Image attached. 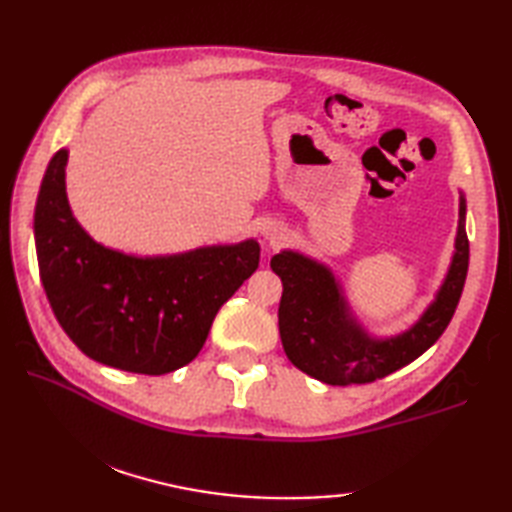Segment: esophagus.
<instances>
[{"instance_id": "34e87169", "label": "esophagus", "mask_w": 512, "mask_h": 512, "mask_svg": "<svg viewBox=\"0 0 512 512\" xmlns=\"http://www.w3.org/2000/svg\"><path fill=\"white\" fill-rule=\"evenodd\" d=\"M264 235H266L268 239H273V242H275V239H281V233L277 231V228H266Z\"/></svg>"}]
</instances>
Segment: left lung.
<instances>
[{
  "label": "left lung",
  "instance_id": "obj_1",
  "mask_svg": "<svg viewBox=\"0 0 512 512\" xmlns=\"http://www.w3.org/2000/svg\"><path fill=\"white\" fill-rule=\"evenodd\" d=\"M464 215L466 204L462 198L453 262L436 301L413 328L391 339H372L363 330L352 317L339 281L323 264L292 250L270 259V268L284 284L279 334L290 363L321 383L345 387L374 383L427 352L447 330L464 290L469 270Z\"/></svg>",
  "mask_w": 512,
  "mask_h": 512
}]
</instances>
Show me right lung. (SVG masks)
Segmentation results:
<instances>
[{
  "label": "right lung",
  "mask_w": 512,
  "mask_h": 512,
  "mask_svg": "<svg viewBox=\"0 0 512 512\" xmlns=\"http://www.w3.org/2000/svg\"><path fill=\"white\" fill-rule=\"evenodd\" d=\"M68 151L52 156L35 206L39 275L63 332L96 363L160 376L191 363L217 310L259 266V244L134 257L96 244L65 195Z\"/></svg>",
  "instance_id": "right-lung-1"
}]
</instances>
